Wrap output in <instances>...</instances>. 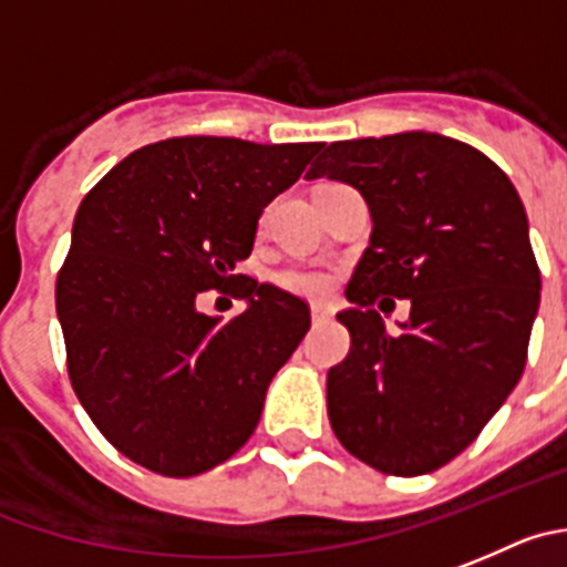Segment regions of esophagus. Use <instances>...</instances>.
Segmentation results:
<instances>
[{"label":"esophagus","mask_w":567,"mask_h":567,"mask_svg":"<svg viewBox=\"0 0 567 567\" xmlns=\"http://www.w3.org/2000/svg\"><path fill=\"white\" fill-rule=\"evenodd\" d=\"M310 313H313L316 324H321V321H330L332 319V310L327 308V305H313V310H310Z\"/></svg>","instance_id":"1"}]
</instances>
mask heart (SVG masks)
<instances>
[{
	"label": "heart",
	"instance_id": "b5f03b06",
	"mask_svg": "<svg viewBox=\"0 0 567 567\" xmlns=\"http://www.w3.org/2000/svg\"><path fill=\"white\" fill-rule=\"evenodd\" d=\"M277 282L282 288L293 290L301 296H324L332 290V274L316 266H288L277 274Z\"/></svg>",
	"mask_w": 567,
	"mask_h": 567
}]
</instances>
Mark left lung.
Returning a JSON list of instances; mask_svg holds the SVG:
<instances>
[{"label": "left lung", "instance_id": "8db88e82", "mask_svg": "<svg viewBox=\"0 0 567 567\" xmlns=\"http://www.w3.org/2000/svg\"><path fill=\"white\" fill-rule=\"evenodd\" d=\"M321 151L310 182L355 187L374 224L349 279L352 308L338 313L352 347L327 374L330 425L380 473H433L526 367L539 308L526 209L498 164L451 136L405 131ZM378 295L412 299L400 333L384 330Z\"/></svg>", "mask_w": 567, "mask_h": 567}]
</instances>
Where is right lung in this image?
Returning <instances> with one entry per match:
<instances>
[{
	"mask_svg": "<svg viewBox=\"0 0 567 567\" xmlns=\"http://www.w3.org/2000/svg\"><path fill=\"white\" fill-rule=\"evenodd\" d=\"M319 151L235 136L153 142L78 206L55 285L69 380L131 462L187 478L254 433L274 374L310 330V308L251 277L237 285L246 310L235 319L200 313L198 299L229 290L262 209Z\"/></svg>",
	"mask_w": 567,
	"mask_h": 567,
	"instance_id": "right-lung-1",
	"label": "right lung"
}]
</instances>
